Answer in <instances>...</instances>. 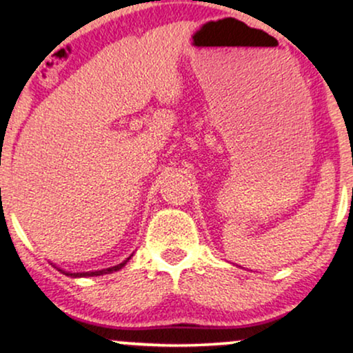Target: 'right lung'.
<instances>
[{
	"label": "right lung",
	"instance_id": "obj_1",
	"mask_svg": "<svg viewBox=\"0 0 353 353\" xmlns=\"http://www.w3.org/2000/svg\"><path fill=\"white\" fill-rule=\"evenodd\" d=\"M132 255H129L128 259H125L124 262H121V264H117V265H114V267H109V269H103V270H96V272H74V274H71V272H66V270H61V269H58L59 272H63L64 275H71V277H94V275H103V274H111V272H116V270H119V269H123V267L128 264V261L129 259H131Z\"/></svg>",
	"mask_w": 353,
	"mask_h": 353
}]
</instances>
